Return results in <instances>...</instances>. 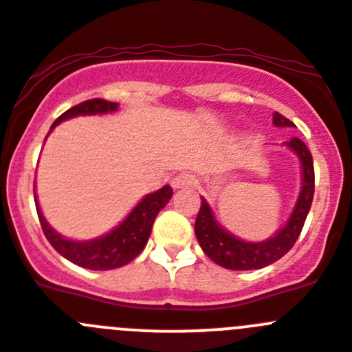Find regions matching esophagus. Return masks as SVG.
I'll return each instance as SVG.
<instances>
[{
	"instance_id": "1",
	"label": "esophagus",
	"mask_w": 352,
	"mask_h": 352,
	"mask_svg": "<svg viewBox=\"0 0 352 352\" xmlns=\"http://www.w3.org/2000/svg\"><path fill=\"white\" fill-rule=\"evenodd\" d=\"M174 190H183V188H188V186L194 185V176L188 173H182V174H176L170 182Z\"/></svg>"
}]
</instances>
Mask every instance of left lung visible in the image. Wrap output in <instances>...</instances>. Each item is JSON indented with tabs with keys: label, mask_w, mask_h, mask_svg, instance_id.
Returning <instances> with one entry per match:
<instances>
[{
	"label": "left lung",
	"mask_w": 352,
	"mask_h": 352,
	"mask_svg": "<svg viewBox=\"0 0 352 352\" xmlns=\"http://www.w3.org/2000/svg\"><path fill=\"white\" fill-rule=\"evenodd\" d=\"M273 123L276 126H294V123L282 116L280 113H275ZM285 146H289L300 157L301 167H303V173H301L303 185H301L300 197L287 223L273 238L259 241V243H250V241L236 238L217 223L210 204L206 203V199L201 197V210L195 219V236L204 254L219 266L227 270L264 268L284 257L291 250L292 245L296 243L298 236L303 229L305 219L312 206L314 186H316L314 185V160L309 148L301 139L292 138L291 141L285 142Z\"/></svg>",
	"instance_id": "obj_1"
}]
</instances>
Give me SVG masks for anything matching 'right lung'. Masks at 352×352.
<instances>
[{"instance_id": "1", "label": "right lung", "mask_w": 352, "mask_h": 352, "mask_svg": "<svg viewBox=\"0 0 352 352\" xmlns=\"http://www.w3.org/2000/svg\"><path fill=\"white\" fill-rule=\"evenodd\" d=\"M116 109V102L91 98V100L80 102V104L68 109L67 113L61 114L52 123L51 129L60 125L61 121L68 120V118L84 116V114L113 113ZM170 197H173V188L169 185L162 186L160 190L146 195L116 229H113L109 234L102 236V238L91 239V241H72V239L58 234L49 226L47 220L43 219L38 203H36V197L35 203L43 234H45L49 243L54 247L58 254H61L70 263L82 266L86 270H114L120 268V266H125L141 254L142 248L148 243L149 232H151V227H153L158 211L169 203Z\"/></svg>"}]
</instances>
